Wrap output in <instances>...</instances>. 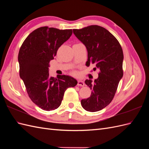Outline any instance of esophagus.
Returning <instances> with one entry per match:
<instances>
[{"mask_svg": "<svg viewBox=\"0 0 149 149\" xmlns=\"http://www.w3.org/2000/svg\"><path fill=\"white\" fill-rule=\"evenodd\" d=\"M77 85L79 86H84V81H81V80H78Z\"/></svg>", "mask_w": 149, "mask_h": 149, "instance_id": "1", "label": "esophagus"}]
</instances>
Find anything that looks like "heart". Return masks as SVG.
Segmentation results:
<instances>
[{
	"label": "heart",
	"mask_w": 149,
	"mask_h": 149,
	"mask_svg": "<svg viewBox=\"0 0 149 149\" xmlns=\"http://www.w3.org/2000/svg\"><path fill=\"white\" fill-rule=\"evenodd\" d=\"M73 74H76V72H75V71H74V72H73Z\"/></svg>",
	"instance_id": "heart-1"
}]
</instances>
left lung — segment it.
Masks as SVG:
<instances>
[{"label":"left lung","mask_w":149,"mask_h":149,"mask_svg":"<svg viewBox=\"0 0 149 149\" xmlns=\"http://www.w3.org/2000/svg\"><path fill=\"white\" fill-rule=\"evenodd\" d=\"M73 33L88 51L86 65L95 64L98 78L92 83H85L92 89L89 97L81 101L82 107L89 112L99 111L113 100L119 81L123 76V51L118 40L109 31L98 25H90L81 29H73Z\"/></svg>","instance_id":"left-lung-1"}]
</instances>
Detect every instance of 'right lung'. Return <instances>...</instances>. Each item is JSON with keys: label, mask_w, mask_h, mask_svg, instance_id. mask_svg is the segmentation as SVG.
Here are the masks:
<instances>
[{"label": "right lung", "mask_w": 149, "mask_h": 149, "mask_svg": "<svg viewBox=\"0 0 149 149\" xmlns=\"http://www.w3.org/2000/svg\"><path fill=\"white\" fill-rule=\"evenodd\" d=\"M72 33L71 29L42 26L30 33L20 48V77L31 100L43 110L57 109L67 88L74 87L78 83L71 76L57 75V78H54L48 73L49 61Z\"/></svg>", "instance_id": "obj_1"}]
</instances>
